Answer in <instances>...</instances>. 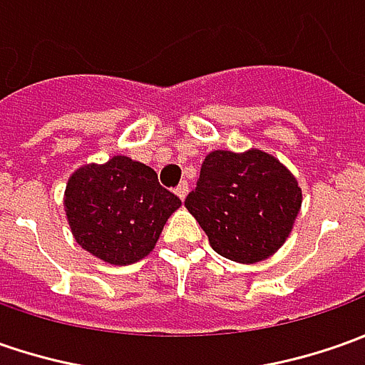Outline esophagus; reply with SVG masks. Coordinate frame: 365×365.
<instances>
[{"label": "esophagus", "mask_w": 365, "mask_h": 365, "mask_svg": "<svg viewBox=\"0 0 365 365\" xmlns=\"http://www.w3.org/2000/svg\"><path fill=\"white\" fill-rule=\"evenodd\" d=\"M187 192H190V185H187V182H182L180 185H178V187H175V194L180 195L182 200H185Z\"/></svg>", "instance_id": "esophagus-1"}]
</instances>
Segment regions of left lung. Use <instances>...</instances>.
<instances>
[{"label": "left lung", "instance_id": "8db88e82", "mask_svg": "<svg viewBox=\"0 0 365 365\" xmlns=\"http://www.w3.org/2000/svg\"><path fill=\"white\" fill-rule=\"evenodd\" d=\"M185 207L218 255L258 262L287 240L301 207V190L279 159L264 151H212Z\"/></svg>", "mask_w": 365, "mask_h": 365}]
</instances>
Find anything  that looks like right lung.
Segmentation results:
<instances>
[{
	"label": "right lung",
	"instance_id": "add662e5",
	"mask_svg": "<svg viewBox=\"0 0 365 365\" xmlns=\"http://www.w3.org/2000/svg\"><path fill=\"white\" fill-rule=\"evenodd\" d=\"M66 216L76 242L110 264H131L151 252L182 200L161 187L149 165L125 155L84 165L66 185Z\"/></svg>",
	"mask_w": 365,
	"mask_h": 365
}]
</instances>
